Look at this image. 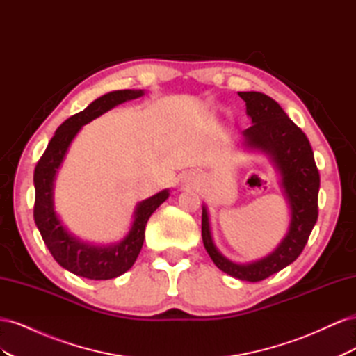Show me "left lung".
Masks as SVG:
<instances>
[{
  "instance_id": "obj_1",
  "label": "left lung",
  "mask_w": 356,
  "mask_h": 356,
  "mask_svg": "<svg viewBox=\"0 0 356 356\" xmlns=\"http://www.w3.org/2000/svg\"><path fill=\"white\" fill-rule=\"evenodd\" d=\"M239 96L252 120V124L243 131L246 145L267 153L281 172L282 187L291 208L289 230L270 255L250 264H236L215 248L208 212L203 208L202 239L220 270L241 281L258 282L296 261L305 250L318 220L319 170L307 136L285 114L281 105L260 92H239Z\"/></svg>"
}]
</instances>
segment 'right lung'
Masks as SVG:
<instances>
[{"instance_id": "obj_1", "label": "right lung", "mask_w": 356, "mask_h": 356, "mask_svg": "<svg viewBox=\"0 0 356 356\" xmlns=\"http://www.w3.org/2000/svg\"><path fill=\"white\" fill-rule=\"evenodd\" d=\"M143 95V90L110 92L93 101L88 108L71 115L58 127L55 136L50 139L44 154L40 157L35 166V224L53 258L63 268L77 276L93 279V281H105V279H113L127 272L136 261L143 248L148 218L169 196L168 190H163L139 203L135 211L134 224L127 236L120 243L111 246H92L72 238L63 229L55 209H53V181H55L56 172L65 157L71 141L79 134L81 126L114 108L115 105L136 99Z\"/></svg>"}]
</instances>
